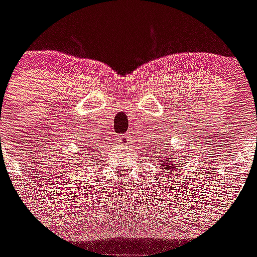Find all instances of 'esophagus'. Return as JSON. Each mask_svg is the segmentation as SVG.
I'll return each mask as SVG.
<instances>
[{
  "label": "esophagus",
  "instance_id": "esophagus-1",
  "mask_svg": "<svg viewBox=\"0 0 257 257\" xmlns=\"http://www.w3.org/2000/svg\"><path fill=\"white\" fill-rule=\"evenodd\" d=\"M117 142H118V144L127 145L128 144V142H130V135H128V134H122V135H118Z\"/></svg>",
  "mask_w": 257,
  "mask_h": 257
}]
</instances>
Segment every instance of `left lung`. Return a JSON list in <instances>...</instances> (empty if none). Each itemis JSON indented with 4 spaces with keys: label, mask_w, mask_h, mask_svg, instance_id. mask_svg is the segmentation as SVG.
Segmentation results:
<instances>
[{
    "label": "left lung",
    "mask_w": 257,
    "mask_h": 257,
    "mask_svg": "<svg viewBox=\"0 0 257 257\" xmlns=\"http://www.w3.org/2000/svg\"><path fill=\"white\" fill-rule=\"evenodd\" d=\"M174 160H175V158H172V157H170V158H165L166 162L163 163V166H166L167 169H170L172 171V170L176 167V166H175V161ZM162 162H164V161H162Z\"/></svg>",
    "instance_id": "1"
}]
</instances>
